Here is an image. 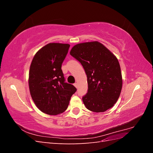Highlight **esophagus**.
I'll return each mask as SVG.
<instances>
[{
    "label": "esophagus",
    "mask_w": 153,
    "mask_h": 153,
    "mask_svg": "<svg viewBox=\"0 0 153 153\" xmlns=\"http://www.w3.org/2000/svg\"><path fill=\"white\" fill-rule=\"evenodd\" d=\"M74 85H75V87L77 88V83H75V84H74Z\"/></svg>",
    "instance_id": "esophagus-1"
}]
</instances>
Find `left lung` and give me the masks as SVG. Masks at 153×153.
<instances>
[{"label":"left lung","mask_w":153,"mask_h":153,"mask_svg":"<svg viewBox=\"0 0 153 153\" xmlns=\"http://www.w3.org/2000/svg\"><path fill=\"white\" fill-rule=\"evenodd\" d=\"M70 55L81 63L87 75L88 90L82 97L85 107L94 112H103L112 107L123 84L116 57L98 41L77 44Z\"/></svg>","instance_id":"obj_1"}]
</instances>
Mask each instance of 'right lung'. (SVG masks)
Wrapping results in <instances>:
<instances>
[{
	"mask_svg": "<svg viewBox=\"0 0 153 153\" xmlns=\"http://www.w3.org/2000/svg\"><path fill=\"white\" fill-rule=\"evenodd\" d=\"M70 45L49 43L36 53L30 64L29 85L34 103L41 112L55 115L65 111L76 87L65 82L61 69Z\"/></svg>",
	"mask_w": 153,
	"mask_h": 153,
	"instance_id": "1",
	"label": "right lung"
}]
</instances>
